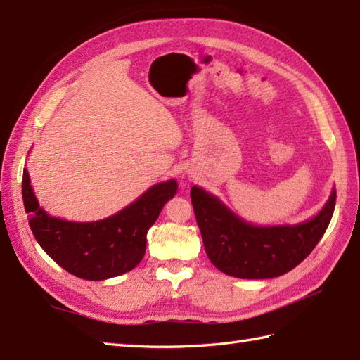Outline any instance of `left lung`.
Here are the masks:
<instances>
[{"label":"left lung","instance_id":"1","mask_svg":"<svg viewBox=\"0 0 360 360\" xmlns=\"http://www.w3.org/2000/svg\"><path fill=\"white\" fill-rule=\"evenodd\" d=\"M205 254L221 272L236 278H274L292 271L322 238L333 218L335 190L314 218L295 226L249 224L217 196L190 190Z\"/></svg>","mask_w":360,"mask_h":360}]
</instances>
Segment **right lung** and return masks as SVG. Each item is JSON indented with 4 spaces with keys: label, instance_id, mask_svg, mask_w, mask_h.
<instances>
[{
    "label": "right lung",
    "instance_id": "add662e5",
    "mask_svg": "<svg viewBox=\"0 0 360 360\" xmlns=\"http://www.w3.org/2000/svg\"><path fill=\"white\" fill-rule=\"evenodd\" d=\"M176 190L174 179L160 182L116 215L72 223L40 207L29 173L22 172V202L35 240L53 262L83 280H106L134 269L145 255L148 229Z\"/></svg>",
    "mask_w": 360,
    "mask_h": 360
}]
</instances>
